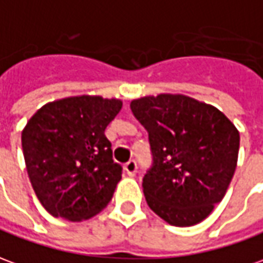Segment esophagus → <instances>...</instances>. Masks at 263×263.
I'll return each mask as SVG.
<instances>
[{"instance_id":"esophagus-1","label":"esophagus","mask_w":263,"mask_h":263,"mask_svg":"<svg viewBox=\"0 0 263 263\" xmlns=\"http://www.w3.org/2000/svg\"><path fill=\"white\" fill-rule=\"evenodd\" d=\"M137 170H138V166H137V162H135V161H129V162L125 165L126 174H128L129 176H135V174H137Z\"/></svg>"}]
</instances>
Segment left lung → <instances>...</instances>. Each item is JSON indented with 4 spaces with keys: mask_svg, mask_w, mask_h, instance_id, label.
<instances>
[{
    "mask_svg": "<svg viewBox=\"0 0 263 263\" xmlns=\"http://www.w3.org/2000/svg\"><path fill=\"white\" fill-rule=\"evenodd\" d=\"M131 109L149 134L154 155L142 183L148 206L174 227L208 218L236 170V126L214 105L182 93L137 98Z\"/></svg>",
    "mask_w": 263,
    "mask_h": 263,
    "instance_id": "1",
    "label": "left lung"
}]
</instances>
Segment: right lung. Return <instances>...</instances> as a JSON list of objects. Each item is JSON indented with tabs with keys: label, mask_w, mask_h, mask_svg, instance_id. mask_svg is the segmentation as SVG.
Instances as JSON below:
<instances>
[{
	"label": "right lung",
	"mask_w": 263,
	"mask_h": 263,
	"mask_svg": "<svg viewBox=\"0 0 263 263\" xmlns=\"http://www.w3.org/2000/svg\"><path fill=\"white\" fill-rule=\"evenodd\" d=\"M122 101L77 95L42 105L21 134L24 159L38 201L57 218L87 221L108 205L121 181L105 128Z\"/></svg>",
	"instance_id": "add662e5"
}]
</instances>
